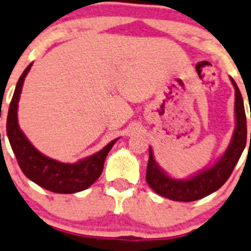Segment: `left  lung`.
Wrapping results in <instances>:
<instances>
[{"label": "left lung", "mask_w": 251, "mask_h": 251, "mask_svg": "<svg viewBox=\"0 0 251 251\" xmlns=\"http://www.w3.org/2000/svg\"><path fill=\"white\" fill-rule=\"evenodd\" d=\"M235 88V115L236 129L227 151L212 167L199 172L187 180H175L162 171L153 158V151L149 148V161L147 166V182L161 197L175 201H194L214 193L222 186L232 174L246 145V115L244 108L243 96L240 93L235 80L231 77ZM251 117V115H250ZM251 143V134H250Z\"/></svg>", "instance_id": "left-lung-1"}]
</instances>
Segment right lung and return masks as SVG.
<instances>
[{
    "label": "right lung",
    "instance_id": "right-lung-1",
    "mask_svg": "<svg viewBox=\"0 0 251 251\" xmlns=\"http://www.w3.org/2000/svg\"><path fill=\"white\" fill-rule=\"evenodd\" d=\"M30 64L24 70L19 79L11 103L8 107L7 122H6V132L12 151H14L19 167L22 168L23 174L39 185L46 190L58 194H74L83 191L94 184L103 171V165L108 151L113 147L117 139L104 147L96 154L85 158L77 163H61L58 161L50 159L38 151L25 138L18 124V103L22 93L23 84L25 76L31 67Z\"/></svg>",
    "mask_w": 251,
    "mask_h": 251
}]
</instances>
